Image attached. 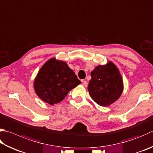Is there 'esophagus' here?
Returning <instances> with one entry per match:
<instances>
[{
	"instance_id": "obj_1",
	"label": "esophagus",
	"mask_w": 153,
	"mask_h": 153,
	"mask_svg": "<svg viewBox=\"0 0 153 153\" xmlns=\"http://www.w3.org/2000/svg\"><path fill=\"white\" fill-rule=\"evenodd\" d=\"M82 85L85 86V87H86V86H87V85H88V83H87V82L86 81V80H82Z\"/></svg>"
}]
</instances>
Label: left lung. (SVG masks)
Instances as JSON below:
<instances>
[{
    "instance_id": "1",
    "label": "left lung",
    "mask_w": 153,
    "mask_h": 153,
    "mask_svg": "<svg viewBox=\"0 0 153 153\" xmlns=\"http://www.w3.org/2000/svg\"><path fill=\"white\" fill-rule=\"evenodd\" d=\"M88 86L89 94L100 106H108L121 96L123 81L119 68L111 61L99 65L91 72Z\"/></svg>"
}]
</instances>
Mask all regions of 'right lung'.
<instances>
[{"label": "right lung", "mask_w": 153, "mask_h": 153, "mask_svg": "<svg viewBox=\"0 0 153 153\" xmlns=\"http://www.w3.org/2000/svg\"><path fill=\"white\" fill-rule=\"evenodd\" d=\"M80 83L67 62L52 58L39 70L33 86L37 96L42 101L53 105L61 102L69 91Z\"/></svg>", "instance_id": "add662e5"}]
</instances>
